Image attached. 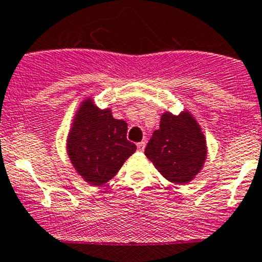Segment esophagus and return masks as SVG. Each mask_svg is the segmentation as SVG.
Returning a JSON list of instances; mask_svg holds the SVG:
<instances>
[{
  "label": "esophagus",
  "mask_w": 262,
  "mask_h": 262,
  "mask_svg": "<svg viewBox=\"0 0 262 262\" xmlns=\"http://www.w3.org/2000/svg\"><path fill=\"white\" fill-rule=\"evenodd\" d=\"M144 149H145V141H140V143H138V150L143 151Z\"/></svg>",
  "instance_id": "obj_1"
}]
</instances>
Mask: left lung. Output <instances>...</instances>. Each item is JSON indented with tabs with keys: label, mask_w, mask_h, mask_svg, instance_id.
<instances>
[{
	"label": "left lung",
	"mask_w": 262,
	"mask_h": 262,
	"mask_svg": "<svg viewBox=\"0 0 262 262\" xmlns=\"http://www.w3.org/2000/svg\"><path fill=\"white\" fill-rule=\"evenodd\" d=\"M145 156L164 179L184 185L202 170L207 144L201 126L188 111L179 116L166 112L146 145Z\"/></svg>",
	"instance_id": "left-lung-1"
}]
</instances>
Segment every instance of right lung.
<instances>
[{"label": "right lung", "mask_w": 262, "mask_h": 262, "mask_svg": "<svg viewBox=\"0 0 262 262\" xmlns=\"http://www.w3.org/2000/svg\"><path fill=\"white\" fill-rule=\"evenodd\" d=\"M126 135L127 123L113 118L111 109H99L91 98L82 101L67 138L77 173L92 186L108 183L136 150Z\"/></svg>", "instance_id": "right-lung-1"}]
</instances>
